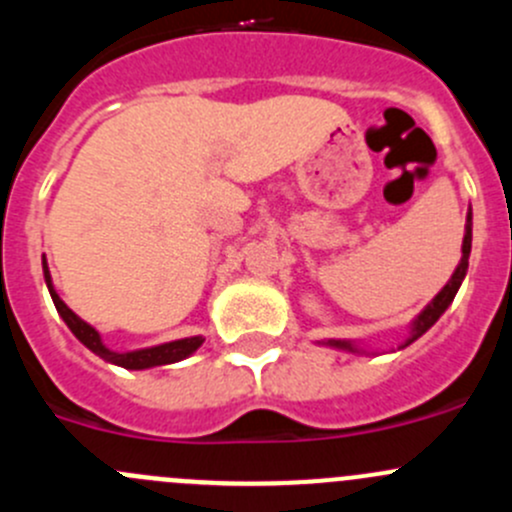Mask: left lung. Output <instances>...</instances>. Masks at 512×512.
Segmentation results:
<instances>
[{"label":"left lung","mask_w":512,"mask_h":512,"mask_svg":"<svg viewBox=\"0 0 512 512\" xmlns=\"http://www.w3.org/2000/svg\"><path fill=\"white\" fill-rule=\"evenodd\" d=\"M471 215H468V225H466V235H463V257H461V265L456 267V272H453V277L451 280H448V285L441 289V292L436 294V299H433L431 304H428L426 309H423L421 314H418V319L414 322V329H411V337L406 339V344L404 347H409L411 342H416L418 337H421L423 332H428V329L433 327V324L438 322V317H441L443 312H446L448 309V304L453 302V297H456V292H458V287H461V282H463V277H466V272H468V255H471ZM332 344V347H339V349H352L354 352V347L349 342H329Z\"/></svg>","instance_id":"1"}]
</instances>
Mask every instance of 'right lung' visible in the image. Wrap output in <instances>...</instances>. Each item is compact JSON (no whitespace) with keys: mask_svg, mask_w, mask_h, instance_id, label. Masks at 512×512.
<instances>
[{"mask_svg":"<svg viewBox=\"0 0 512 512\" xmlns=\"http://www.w3.org/2000/svg\"><path fill=\"white\" fill-rule=\"evenodd\" d=\"M44 277H46V287H49L51 299H54L56 309H59L61 319L69 324L71 332L76 334L81 344L91 349V352L101 356V359L111 361V364L123 366V369H151V366H160V364H173V361L185 359L188 354H193L195 349L203 344V337H190V339H178V342H168V344H160V347H151V349H138V352H126V354H118L111 352V349L103 347L101 337L94 327L84 322V319L76 317L69 307L59 299V294L54 292L51 287V275H49V267H46V257H44Z\"/></svg>","mask_w":512,"mask_h":512,"instance_id":"1","label":"right lung"}]
</instances>
